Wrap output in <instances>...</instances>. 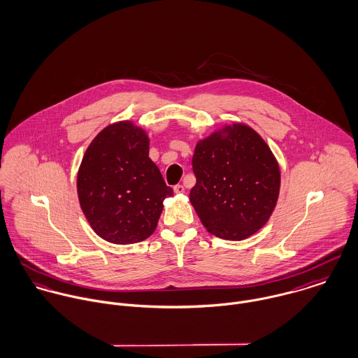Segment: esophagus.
<instances>
[{"label": "esophagus", "instance_id": "1", "mask_svg": "<svg viewBox=\"0 0 358 358\" xmlns=\"http://www.w3.org/2000/svg\"><path fill=\"white\" fill-rule=\"evenodd\" d=\"M173 192H175L176 194H183V193H185V187H183V185H176V186L173 187Z\"/></svg>", "mask_w": 358, "mask_h": 358}]
</instances>
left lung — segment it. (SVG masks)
Returning <instances> with one entry per match:
<instances>
[{"mask_svg": "<svg viewBox=\"0 0 358 358\" xmlns=\"http://www.w3.org/2000/svg\"><path fill=\"white\" fill-rule=\"evenodd\" d=\"M196 186L190 190L205 229L223 240L241 241L262 229L280 194V166L251 127L224 125L196 145Z\"/></svg>", "mask_w": 358, "mask_h": 358, "instance_id": "1", "label": "left lung"}]
</instances>
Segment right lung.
<instances>
[{"label":"right lung","instance_id":"1","mask_svg":"<svg viewBox=\"0 0 358 358\" xmlns=\"http://www.w3.org/2000/svg\"><path fill=\"white\" fill-rule=\"evenodd\" d=\"M150 139L131 121L107 125L91 142L77 173L81 209L103 240L135 244L150 237L164 200L173 196L149 157Z\"/></svg>","mask_w":358,"mask_h":358}]
</instances>
